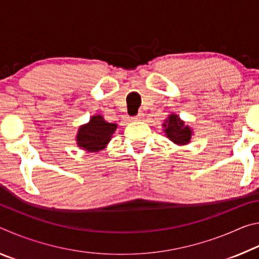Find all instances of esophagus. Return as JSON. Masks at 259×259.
I'll list each match as a JSON object with an SVG mask.
<instances>
[{"label": "esophagus", "mask_w": 259, "mask_h": 259, "mask_svg": "<svg viewBox=\"0 0 259 259\" xmlns=\"http://www.w3.org/2000/svg\"><path fill=\"white\" fill-rule=\"evenodd\" d=\"M143 117H144V113L140 112V113H138V115H136V116L133 117V120L134 121H140L143 119Z\"/></svg>", "instance_id": "esophagus-1"}]
</instances>
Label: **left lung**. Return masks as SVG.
I'll return each mask as SVG.
<instances>
[{"label": "left lung", "mask_w": 259, "mask_h": 259, "mask_svg": "<svg viewBox=\"0 0 259 259\" xmlns=\"http://www.w3.org/2000/svg\"><path fill=\"white\" fill-rule=\"evenodd\" d=\"M162 126H163L166 137L176 145L184 146L191 142L193 136L192 128L186 124L176 113L169 114Z\"/></svg>", "instance_id": "left-lung-1"}]
</instances>
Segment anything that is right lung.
I'll return each instance as SVG.
<instances>
[{
  "label": "right lung",
  "instance_id": "obj_1",
  "mask_svg": "<svg viewBox=\"0 0 259 259\" xmlns=\"http://www.w3.org/2000/svg\"><path fill=\"white\" fill-rule=\"evenodd\" d=\"M116 129V123H109L100 114H96L88 123L80 125L75 137L76 145L89 153L103 151Z\"/></svg>",
  "mask_w": 259,
  "mask_h": 259
}]
</instances>
